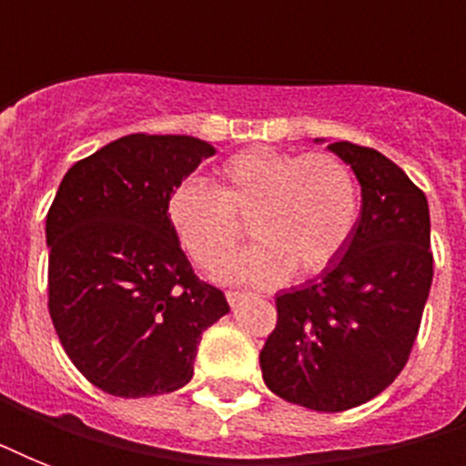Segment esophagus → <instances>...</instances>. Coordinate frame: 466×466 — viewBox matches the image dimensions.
<instances>
[{"mask_svg":"<svg viewBox=\"0 0 466 466\" xmlns=\"http://www.w3.org/2000/svg\"><path fill=\"white\" fill-rule=\"evenodd\" d=\"M241 299H247V295H244V292H237V290H229L227 292V302H229V305H239Z\"/></svg>","mask_w":466,"mask_h":466,"instance_id":"obj_1","label":"esophagus"}]
</instances>
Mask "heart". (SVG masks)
I'll list each match as a JSON object with an SVG mask.
<instances>
[{"label":"heart","instance_id":"heart-1","mask_svg":"<svg viewBox=\"0 0 466 466\" xmlns=\"http://www.w3.org/2000/svg\"><path fill=\"white\" fill-rule=\"evenodd\" d=\"M358 215V190L339 157L290 155L251 147L219 167L215 190L178 183L167 198L176 239L203 268H218L248 219L254 247L219 268L225 283L276 285L290 276L324 270L346 247Z\"/></svg>","mask_w":466,"mask_h":466}]
</instances>
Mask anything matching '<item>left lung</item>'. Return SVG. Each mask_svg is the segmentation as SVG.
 Here are the masks:
<instances>
[{"mask_svg": "<svg viewBox=\"0 0 466 466\" xmlns=\"http://www.w3.org/2000/svg\"><path fill=\"white\" fill-rule=\"evenodd\" d=\"M329 152L353 168L360 215L314 280L278 295V324L258 360L273 394L336 413L377 397L404 370L433 254L426 196L394 161L353 142H333Z\"/></svg>", "mask_w": 466, "mask_h": 466, "instance_id": "obj_1", "label": "left lung"}]
</instances>
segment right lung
Wrapping results in <instances>:
<instances>
[{"label":"right lung","instance_id":"right-lung-1","mask_svg":"<svg viewBox=\"0 0 466 466\" xmlns=\"http://www.w3.org/2000/svg\"><path fill=\"white\" fill-rule=\"evenodd\" d=\"M215 155L188 135H126L62 178L46 219L47 309L75 368L123 399L181 390L198 343L229 311L198 280L168 193Z\"/></svg>","mask_w":466,"mask_h":466}]
</instances>
